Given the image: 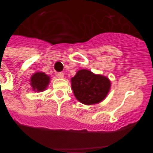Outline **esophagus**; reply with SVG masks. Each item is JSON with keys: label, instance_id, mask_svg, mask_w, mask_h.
Returning <instances> with one entry per match:
<instances>
[{"label": "esophagus", "instance_id": "1", "mask_svg": "<svg viewBox=\"0 0 153 153\" xmlns=\"http://www.w3.org/2000/svg\"><path fill=\"white\" fill-rule=\"evenodd\" d=\"M56 76L58 77V78L62 79V78L64 77V73L63 72H58V73H56Z\"/></svg>", "mask_w": 153, "mask_h": 153}]
</instances>
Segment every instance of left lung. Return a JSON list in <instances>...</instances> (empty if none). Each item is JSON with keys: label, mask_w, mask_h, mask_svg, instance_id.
<instances>
[{"label": "left lung", "mask_w": 153, "mask_h": 153, "mask_svg": "<svg viewBox=\"0 0 153 153\" xmlns=\"http://www.w3.org/2000/svg\"><path fill=\"white\" fill-rule=\"evenodd\" d=\"M71 88L78 101L85 105H93L106 98L111 88V81L88 70H80L71 79Z\"/></svg>", "instance_id": "obj_1"}]
</instances>
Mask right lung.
I'll return each mask as SVG.
<instances>
[{
	"instance_id": "obj_1",
	"label": "right lung",
	"mask_w": 153,
	"mask_h": 153,
	"mask_svg": "<svg viewBox=\"0 0 153 153\" xmlns=\"http://www.w3.org/2000/svg\"><path fill=\"white\" fill-rule=\"evenodd\" d=\"M30 82L32 88L34 91L42 92L50 83V77L43 72H37L32 75Z\"/></svg>"
}]
</instances>
